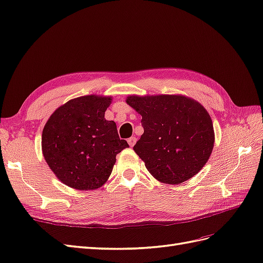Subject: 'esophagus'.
I'll list each match as a JSON object with an SVG mask.
<instances>
[{"label":"esophagus","mask_w":263,"mask_h":263,"mask_svg":"<svg viewBox=\"0 0 263 263\" xmlns=\"http://www.w3.org/2000/svg\"><path fill=\"white\" fill-rule=\"evenodd\" d=\"M127 143H129V145H130L131 148H132V146H133L134 144H136V138H134V137H131V138L127 139Z\"/></svg>","instance_id":"obj_1"}]
</instances>
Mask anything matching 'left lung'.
Masks as SVG:
<instances>
[{"label": "left lung", "instance_id": "left-lung-1", "mask_svg": "<svg viewBox=\"0 0 263 263\" xmlns=\"http://www.w3.org/2000/svg\"><path fill=\"white\" fill-rule=\"evenodd\" d=\"M126 103L142 117L144 130L133 150L157 180L181 184L209 161L214 129L198 102L182 95H131Z\"/></svg>", "mask_w": 263, "mask_h": 263}]
</instances>
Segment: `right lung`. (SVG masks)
I'll list each match as a JSON object with an SVG mask.
<instances>
[{"label": "right lung", "mask_w": 263, "mask_h": 263, "mask_svg": "<svg viewBox=\"0 0 263 263\" xmlns=\"http://www.w3.org/2000/svg\"><path fill=\"white\" fill-rule=\"evenodd\" d=\"M112 97L87 95L58 107L42 131L45 160L57 178L79 191L105 184L117 155L127 148L114 121L104 118Z\"/></svg>", "instance_id": "1"}]
</instances>
